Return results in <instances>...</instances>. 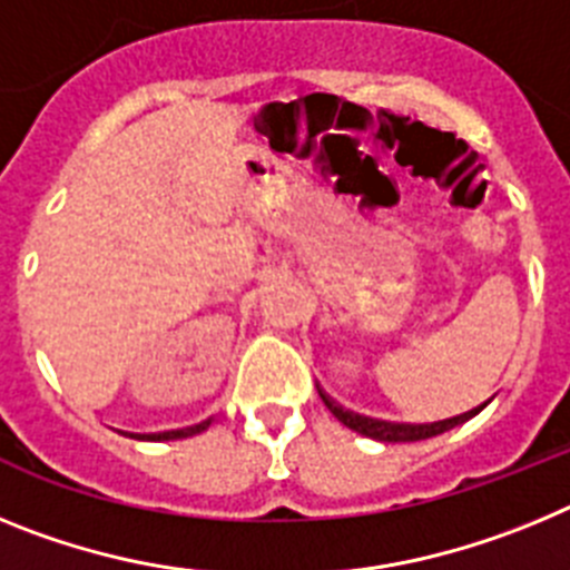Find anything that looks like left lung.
Returning <instances> with one entry per match:
<instances>
[{
  "instance_id": "1",
  "label": "left lung",
  "mask_w": 570,
  "mask_h": 570,
  "mask_svg": "<svg viewBox=\"0 0 570 570\" xmlns=\"http://www.w3.org/2000/svg\"><path fill=\"white\" fill-rule=\"evenodd\" d=\"M316 391H320L322 402L328 405V411L336 416V420L342 422V425L351 428V431H356V434L371 436V440H380V442H420V440H431V436L445 434V431H451V428L462 425V422H468V420H471V416H476L482 411V407H485L488 402L493 400V396H488L485 402H480V405H473L471 411H462V414L445 416V420H436V422H391V420H376V416L356 414V411H351V407L340 405V402H336L334 396L325 394V391H322L320 385H316Z\"/></svg>"
}]
</instances>
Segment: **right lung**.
I'll list each match as a JSON object with an SVG mask.
<instances>
[{"label":"right lung","instance_id":"add662e5","mask_svg":"<svg viewBox=\"0 0 570 570\" xmlns=\"http://www.w3.org/2000/svg\"><path fill=\"white\" fill-rule=\"evenodd\" d=\"M216 414L205 416V420L194 422V425H185V428H170V431H156V434H134V431H119V434L130 436V440H142V442H165V440H185V436H194V434H203L208 431L210 422H214Z\"/></svg>","mask_w":570,"mask_h":570}]
</instances>
